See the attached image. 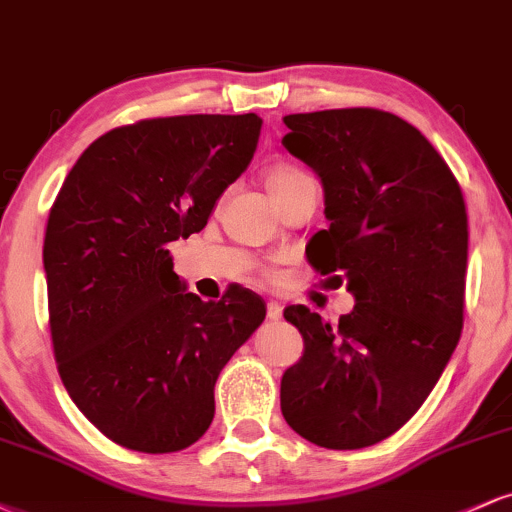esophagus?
<instances>
[{
    "label": "esophagus",
    "instance_id": "obj_1",
    "mask_svg": "<svg viewBox=\"0 0 512 512\" xmlns=\"http://www.w3.org/2000/svg\"><path fill=\"white\" fill-rule=\"evenodd\" d=\"M281 313H284V305L279 301H269L267 303V317L269 320H281Z\"/></svg>",
    "mask_w": 512,
    "mask_h": 512
}]
</instances>
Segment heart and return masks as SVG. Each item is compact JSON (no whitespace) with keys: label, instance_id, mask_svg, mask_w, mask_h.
Here are the masks:
<instances>
[{"label":"heart","instance_id":"obj_1","mask_svg":"<svg viewBox=\"0 0 512 512\" xmlns=\"http://www.w3.org/2000/svg\"><path fill=\"white\" fill-rule=\"evenodd\" d=\"M303 178H308V175L301 173V170H298V168L276 166V168L269 170V175H267L269 195H276V192L286 190V187H291L293 182H298V180H303Z\"/></svg>","mask_w":512,"mask_h":512}]
</instances>
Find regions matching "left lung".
<instances>
[{
  "mask_svg": "<svg viewBox=\"0 0 512 512\" xmlns=\"http://www.w3.org/2000/svg\"><path fill=\"white\" fill-rule=\"evenodd\" d=\"M284 122L281 144L325 192L327 231L308 260L346 279L356 303L337 325L284 310L305 351L281 378V414L320 448H368L416 414L460 342L467 209L448 163L402 117L344 108Z\"/></svg>",
  "mask_w": 512,
  "mask_h": 512,
  "instance_id": "obj_1",
  "label": "left lung"
}]
</instances>
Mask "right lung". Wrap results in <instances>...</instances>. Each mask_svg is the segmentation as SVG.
<instances>
[{
	"mask_svg": "<svg viewBox=\"0 0 512 512\" xmlns=\"http://www.w3.org/2000/svg\"><path fill=\"white\" fill-rule=\"evenodd\" d=\"M262 120L178 115L98 137L69 170L43 245L50 332L69 397L137 452L190 448L214 385L264 322L248 289L202 301L173 272V240L207 226L255 154Z\"/></svg>",
	"mask_w": 512,
	"mask_h": 512,
	"instance_id": "obj_1",
	"label": "right lung"
}]
</instances>
